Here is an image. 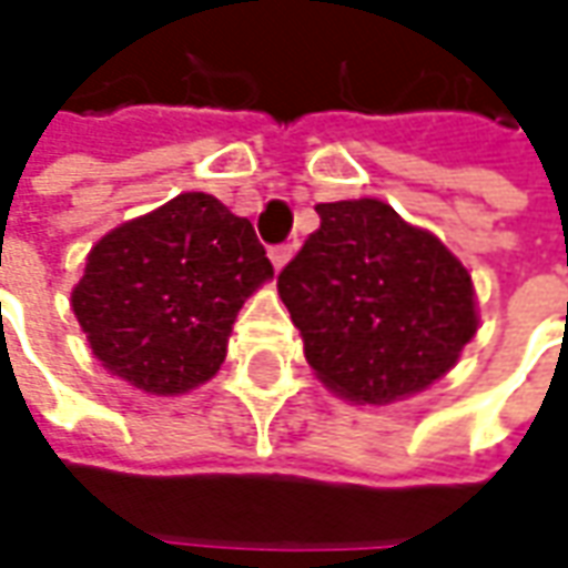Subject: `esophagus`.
<instances>
[{"label":"esophagus","mask_w":568,"mask_h":568,"mask_svg":"<svg viewBox=\"0 0 568 568\" xmlns=\"http://www.w3.org/2000/svg\"><path fill=\"white\" fill-rule=\"evenodd\" d=\"M291 255H294V246H291V243H281V246H272V250H268V258H272L274 268H284V265L291 262Z\"/></svg>","instance_id":"obj_1"}]
</instances>
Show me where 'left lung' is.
I'll return each mask as SVG.
<instances>
[{
  "mask_svg": "<svg viewBox=\"0 0 568 568\" xmlns=\"http://www.w3.org/2000/svg\"><path fill=\"white\" fill-rule=\"evenodd\" d=\"M316 214L277 291L318 379L351 402L388 404L448 373L477 332L465 265L376 199Z\"/></svg>",
  "mask_w": 568,
  "mask_h": 568,
  "instance_id": "obj_1",
  "label": "left lung"
}]
</instances>
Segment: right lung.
I'll return each instance as SVG.
<instances>
[{
	"mask_svg": "<svg viewBox=\"0 0 568 568\" xmlns=\"http://www.w3.org/2000/svg\"><path fill=\"white\" fill-rule=\"evenodd\" d=\"M272 274L246 217L214 195L183 192L100 240L72 310L113 376L180 395L221 369L233 318Z\"/></svg>",
	"mask_w": 568,
	"mask_h": 568,
	"instance_id": "right-lung-1",
	"label": "right lung"
}]
</instances>
